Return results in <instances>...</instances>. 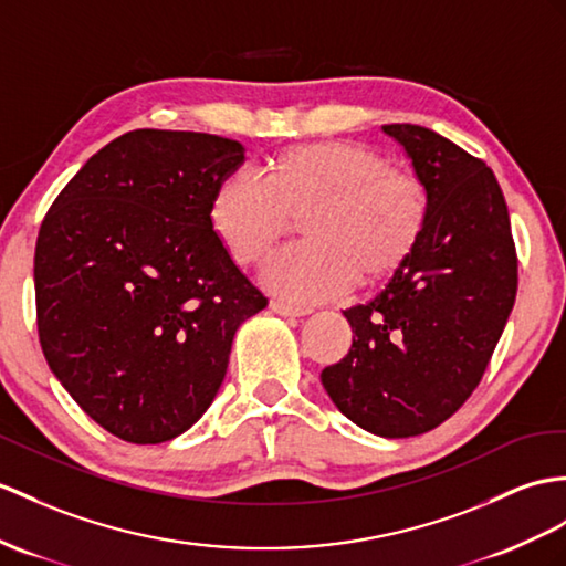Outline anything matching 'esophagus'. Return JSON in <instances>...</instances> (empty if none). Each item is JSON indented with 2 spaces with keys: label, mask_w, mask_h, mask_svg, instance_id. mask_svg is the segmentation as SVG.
Here are the masks:
<instances>
[{
  "label": "esophagus",
  "mask_w": 566,
  "mask_h": 566,
  "mask_svg": "<svg viewBox=\"0 0 566 566\" xmlns=\"http://www.w3.org/2000/svg\"><path fill=\"white\" fill-rule=\"evenodd\" d=\"M271 310H273L275 314H281V316H305V314L312 312L310 307L291 305V302H285V300H273V302H271Z\"/></svg>",
  "instance_id": "1"
}]
</instances>
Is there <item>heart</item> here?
<instances>
[{"instance_id":"heart-1","label":"heart","mask_w":566,"mask_h":566,"mask_svg":"<svg viewBox=\"0 0 566 566\" xmlns=\"http://www.w3.org/2000/svg\"><path fill=\"white\" fill-rule=\"evenodd\" d=\"M305 244L266 271V283L295 305L346 293L357 281L389 279L416 250L427 223L420 179L355 142L300 144L271 156L261 182L230 175L209 206L211 228L240 266L271 256L293 218Z\"/></svg>"}]
</instances>
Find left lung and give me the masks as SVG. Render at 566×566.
<instances>
[{"mask_svg": "<svg viewBox=\"0 0 566 566\" xmlns=\"http://www.w3.org/2000/svg\"><path fill=\"white\" fill-rule=\"evenodd\" d=\"M381 129L412 160L427 223L384 291L343 312L353 346L322 384L348 420L401 439L434 430L475 391L514 307L518 259L485 163L418 124Z\"/></svg>", "mask_w": 566, "mask_h": 566, "instance_id": "8db88e82", "label": "left lung"}]
</instances>
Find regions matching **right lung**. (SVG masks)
<instances>
[{
  "label": "right lung",
  "instance_id": "right-lung-1",
  "mask_svg": "<svg viewBox=\"0 0 566 566\" xmlns=\"http://www.w3.org/2000/svg\"><path fill=\"white\" fill-rule=\"evenodd\" d=\"M244 146L136 129L91 156L35 244L38 336L62 387L132 444L187 432L226 379L235 331L269 305L211 228Z\"/></svg>",
  "mask_w": 566,
  "mask_h": 566
}]
</instances>
